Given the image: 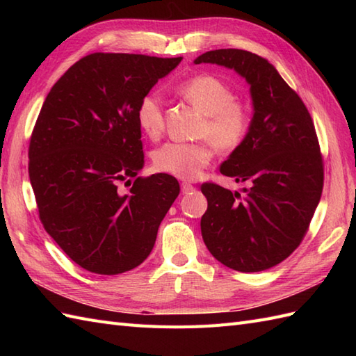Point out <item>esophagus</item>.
<instances>
[{"label":"esophagus","mask_w":356,"mask_h":356,"mask_svg":"<svg viewBox=\"0 0 356 356\" xmlns=\"http://www.w3.org/2000/svg\"><path fill=\"white\" fill-rule=\"evenodd\" d=\"M180 186H182V193H184V194H188V193L194 191V186H193L191 184H188V182H184Z\"/></svg>","instance_id":"1"}]
</instances>
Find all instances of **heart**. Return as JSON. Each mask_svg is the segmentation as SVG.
<instances>
[{
  "instance_id": "heart-1",
  "label": "heart",
  "mask_w": 356,
  "mask_h": 356,
  "mask_svg": "<svg viewBox=\"0 0 356 356\" xmlns=\"http://www.w3.org/2000/svg\"><path fill=\"white\" fill-rule=\"evenodd\" d=\"M177 93L197 108L205 119L200 134L213 141L223 153H231L243 145L252 125V113L246 104L234 99L232 88L213 74H197L179 86ZM139 127L148 138H161L163 131V104L154 93L139 101ZM214 156L213 144L205 142H168L154 153V166L162 172L191 180L209 165Z\"/></svg>"
}]
</instances>
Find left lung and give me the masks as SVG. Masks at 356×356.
Masks as SVG:
<instances>
[{
	"label": "left lung",
	"instance_id": "8db88e82",
	"mask_svg": "<svg viewBox=\"0 0 356 356\" xmlns=\"http://www.w3.org/2000/svg\"><path fill=\"white\" fill-rule=\"evenodd\" d=\"M195 64L240 74L252 99V125L243 145L220 165L245 182V195L203 184L208 200L200 229L209 252L238 272H260L287 259L301 243L323 191V159L312 118L268 59L238 49L203 53Z\"/></svg>",
	"mask_w": 356,
	"mask_h": 356
}]
</instances>
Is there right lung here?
<instances>
[{
    "mask_svg": "<svg viewBox=\"0 0 356 356\" xmlns=\"http://www.w3.org/2000/svg\"><path fill=\"white\" fill-rule=\"evenodd\" d=\"M182 61L92 53L45 97L29 147V177L40 218L70 259L116 275L147 259L159 225L180 193L176 177L143 168L139 101Z\"/></svg>",
    "mask_w": 356,
    "mask_h": 356,
    "instance_id": "obj_1",
    "label": "right lung"
}]
</instances>
